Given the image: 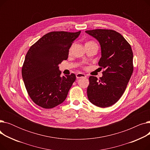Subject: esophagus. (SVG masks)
<instances>
[{"instance_id": "esophagus-1", "label": "esophagus", "mask_w": 150, "mask_h": 150, "mask_svg": "<svg viewBox=\"0 0 150 150\" xmlns=\"http://www.w3.org/2000/svg\"><path fill=\"white\" fill-rule=\"evenodd\" d=\"M76 77L77 79H80V78H86V75L82 73H78L76 75Z\"/></svg>"}]
</instances>
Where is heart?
I'll return each mask as SVG.
<instances>
[{"instance_id":"1","label":"heart","mask_w":150,"mask_h":150,"mask_svg":"<svg viewBox=\"0 0 150 150\" xmlns=\"http://www.w3.org/2000/svg\"><path fill=\"white\" fill-rule=\"evenodd\" d=\"M92 42H92V41H89V42H87V43H92Z\"/></svg>"}]
</instances>
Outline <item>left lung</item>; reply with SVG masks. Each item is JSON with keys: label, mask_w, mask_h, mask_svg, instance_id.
Instances as JSON below:
<instances>
[{"label": "left lung", "mask_w": 150, "mask_h": 150, "mask_svg": "<svg viewBox=\"0 0 150 150\" xmlns=\"http://www.w3.org/2000/svg\"><path fill=\"white\" fill-rule=\"evenodd\" d=\"M86 33L100 42L101 57L98 65L105 69L99 80L89 77L88 99L100 108L111 106L122 96L133 72L131 47L120 33L113 30L96 29Z\"/></svg>", "instance_id": "1"}]
</instances>
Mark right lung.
<instances>
[{
  "mask_svg": "<svg viewBox=\"0 0 150 150\" xmlns=\"http://www.w3.org/2000/svg\"><path fill=\"white\" fill-rule=\"evenodd\" d=\"M81 31H52L30 47L22 67V76L28 96L45 109L64 101L73 83L74 74L60 76L58 64L68 58L70 47Z\"/></svg>",
  "mask_w": 150,
  "mask_h": 150,
  "instance_id": "right-lung-1",
  "label": "right lung"
}]
</instances>
